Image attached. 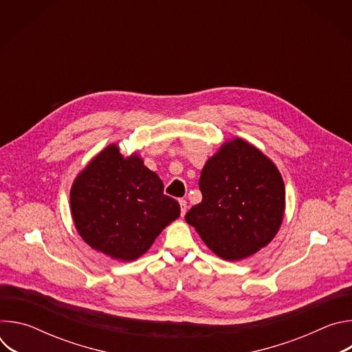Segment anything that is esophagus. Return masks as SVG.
<instances>
[{
	"label": "esophagus",
	"mask_w": 352,
	"mask_h": 352,
	"mask_svg": "<svg viewBox=\"0 0 352 352\" xmlns=\"http://www.w3.org/2000/svg\"><path fill=\"white\" fill-rule=\"evenodd\" d=\"M179 206H181V216L184 217L185 213H186V208H188V204L185 199H179Z\"/></svg>",
	"instance_id": "1"
}]
</instances>
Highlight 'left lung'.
Returning a JSON list of instances; mask_svg holds the SVG:
<instances>
[{"label": "left lung", "instance_id": "1", "mask_svg": "<svg viewBox=\"0 0 352 352\" xmlns=\"http://www.w3.org/2000/svg\"><path fill=\"white\" fill-rule=\"evenodd\" d=\"M202 202L185 214L204 242L226 261L256 254L277 234L285 189L276 166L241 139L224 144L199 179Z\"/></svg>", "mask_w": 352, "mask_h": 352}]
</instances>
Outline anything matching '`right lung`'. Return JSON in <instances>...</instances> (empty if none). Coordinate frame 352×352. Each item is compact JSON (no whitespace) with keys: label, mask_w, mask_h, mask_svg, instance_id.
Here are the masks:
<instances>
[{"label":"right lung","mask_w":352,"mask_h":352,"mask_svg":"<svg viewBox=\"0 0 352 352\" xmlns=\"http://www.w3.org/2000/svg\"><path fill=\"white\" fill-rule=\"evenodd\" d=\"M71 210L93 249L125 262L143 255L181 213L177 200L164 195L159 175L138 156L124 159L116 144L79 174L71 189Z\"/></svg>","instance_id":"obj_1"}]
</instances>
